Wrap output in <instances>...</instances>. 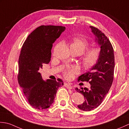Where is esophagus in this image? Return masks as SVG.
Instances as JSON below:
<instances>
[{
    "instance_id": "esophagus-1",
    "label": "esophagus",
    "mask_w": 129,
    "mask_h": 129,
    "mask_svg": "<svg viewBox=\"0 0 129 129\" xmlns=\"http://www.w3.org/2000/svg\"><path fill=\"white\" fill-rule=\"evenodd\" d=\"M65 86L67 88H69V89H72V86L71 85V84L70 83H67L65 84Z\"/></svg>"
}]
</instances>
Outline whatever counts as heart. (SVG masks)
Returning <instances> with one entry per match:
<instances>
[{"mask_svg": "<svg viewBox=\"0 0 129 129\" xmlns=\"http://www.w3.org/2000/svg\"><path fill=\"white\" fill-rule=\"evenodd\" d=\"M70 48L75 50L81 56V62L83 66L90 69L95 66L100 59L101 50L99 47H93L88 48L89 42L86 39L81 37H73L70 41ZM77 71L76 67L67 68L63 72L64 77L67 80H71Z\"/></svg>", "mask_w": 129, "mask_h": 129, "instance_id": "b5f03b06", "label": "heart"}]
</instances>
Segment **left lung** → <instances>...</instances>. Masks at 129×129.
I'll return each mask as SVG.
<instances>
[{
    "mask_svg": "<svg viewBox=\"0 0 129 129\" xmlns=\"http://www.w3.org/2000/svg\"><path fill=\"white\" fill-rule=\"evenodd\" d=\"M96 41L100 46L101 56L99 62L90 71L81 75L78 81H86L91 87L75 90L82 94L85 101L77 107L83 111H91L99 106L110 90L114 80L115 57L114 49L108 38L98 28L90 26Z\"/></svg>",
    "mask_w": 129,
    "mask_h": 129,
    "instance_id": "obj_1",
    "label": "left lung"
}]
</instances>
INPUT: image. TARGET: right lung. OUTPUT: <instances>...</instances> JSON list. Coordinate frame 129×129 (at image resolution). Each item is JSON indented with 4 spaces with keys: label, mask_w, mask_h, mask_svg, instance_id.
<instances>
[{
    "label": "right lung",
    "mask_w": 129,
    "mask_h": 129,
    "mask_svg": "<svg viewBox=\"0 0 129 129\" xmlns=\"http://www.w3.org/2000/svg\"><path fill=\"white\" fill-rule=\"evenodd\" d=\"M63 26L41 25L23 44L19 57L18 81L28 103L33 108L46 109L53 104L62 80L44 81L39 70L51 61L53 43L65 30Z\"/></svg>",
    "instance_id": "obj_1"
}]
</instances>
